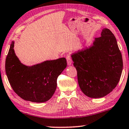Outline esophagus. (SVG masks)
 Wrapping results in <instances>:
<instances>
[{"mask_svg":"<svg viewBox=\"0 0 129 129\" xmlns=\"http://www.w3.org/2000/svg\"><path fill=\"white\" fill-rule=\"evenodd\" d=\"M66 59H67V63L68 66H70V65L72 64V59H71V55L70 54H68L66 56Z\"/></svg>","mask_w":129,"mask_h":129,"instance_id":"esophagus-1","label":"esophagus"}]
</instances>
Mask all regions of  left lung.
<instances>
[{"mask_svg": "<svg viewBox=\"0 0 129 129\" xmlns=\"http://www.w3.org/2000/svg\"><path fill=\"white\" fill-rule=\"evenodd\" d=\"M77 71L79 86L90 98L104 97L119 82L123 59L114 35L109 29L102 30L91 47L71 55Z\"/></svg>", "mask_w": 129, "mask_h": 129, "instance_id": "8db88e82", "label": "left lung"}]
</instances>
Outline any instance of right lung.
Segmentation results:
<instances>
[{
    "mask_svg": "<svg viewBox=\"0 0 129 129\" xmlns=\"http://www.w3.org/2000/svg\"><path fill=\"white\" fill-rule=\"evenodd\" d=\"M12 42L6 56L5 70L12 88L22 99L35 103L49 100L56 88V80L67 63L65 58L46 61L29 67L20 62Z\"/></svg>",
    "mask_w": 129,
    "mask_h": 129,
    "instance_id": "1",
    "label": "right lung"
}]
</instances>
